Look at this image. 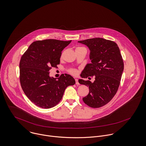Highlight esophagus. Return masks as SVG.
I'll return each mask as SVG.
<instances>
[{
    "instance_id": "obj_1",
    "label": "esophagus",
    "mask_w": 146,
    "mask_h": 146,
    "mask_svg": "<svg viewBox=\"0 0 146 146\" xmlns=\"http://www.w3.org/2000/svg\"><path fill=\"white\" fill-rule=\"evenodd\" d=\"M75 81H76V85H80L79 82H78V80L77 79H75Z\"/></svg>"
}]
</instances>
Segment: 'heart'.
<instances>
[{
	"label": "heart",
	"instance_id": "obj_1",
	"mask_svg": "<svg viewBox=\"0 0 146 146\" xmlns=\"http://www.w3.org/2000/svg\"><path fill=\"white\" fill-rule=\"evenodd\" d=\"M67 72L69 73H70V74L73 75V76H77L78 73V70L74 68H69V69H67Z\"/></svg>",
	"mask_w": 146,
	"mask_h": 146
}]
</instances>
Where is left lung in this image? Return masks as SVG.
I'll use <instances>...</instances> for the list:
<instances>
[{"instance_id": "1", "label": "left lung", "mask_w": 146, "mask_h": 146, "mask_svg": "<svg viewBox=\"0 0 146 146\" xmlns=\"http://www.w3.org/2000/svg\"><path fill=\"white\" fill-rule=\"evenodd\" d=\"M78 42L88 47L91 61L85 66L81 76L84 78L94 76L95 79L93 83L79 80L80 84L89 88L88 95L82 100L90 107L100 108L109 103L116 94L124 68L123 59L113 41L94 38Z\"/></svg>"}]
</instances>
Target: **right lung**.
<instances>
[{
  "mask_svg": "<svg viewBox=\"0 0 146 146\" xmlns=\"http://www.w3.org/2000/svg\"><path fill=\"white\" fill-rule=\"evenodd\" d=\"M72 40L45 39L33 42L20 61V82L25 94L36 106L50 108L61 100L65 88L75 84L69 74L58 80L49 76L52 68H58L61 52Z\"/></svg>",
  "mask_w": 146,
  "mask_h": 146,
  "instance_id": "obj_1",
  "label": "right lung"
}]
</instances>
